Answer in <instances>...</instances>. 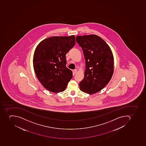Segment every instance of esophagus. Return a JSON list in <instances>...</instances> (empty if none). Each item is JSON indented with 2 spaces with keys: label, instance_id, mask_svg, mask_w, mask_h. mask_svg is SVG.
Here are the masks:
<instances>
[{
  "label": "esophagus",
  "instance_id": "1",
  "mask_svg": "<svg viewBox=\"0 0 146 146\" xmlns=\"http://www.w3.org/2000/svg\"><path fill=\"white\" fill-rule=\"evenodd\" d=\"M74 74H76V73H77V70L76 69H74Z\"/></svg>",
  "mask_w": 146,
  "mask_h": 146
}]
</instances>
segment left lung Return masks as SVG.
I'll return each mask as SVG.
<instances>
[{
	"instance_id": "obj_1",
	"label": "left lung",
	"mask_w": 146,
	"mask_h": 146,
	"mask_svg": "<svg viewBox=\"0 0 146 146\" xmlns=\"http://www.w3.org/2000/svg\"><path fill=\"white\" fill-rule=\"evenodd\" d=\"M85 59L84 77L80 90L88 94L99 92L109 82L114 72V58L109 46L95 35L77 36Z\"/></svg>"
}]
</instances>
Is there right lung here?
<instances>
[{
  "label": "right lung",
  "mask_w": 146,
  "mask_h": 146,
  "mask_svg": "<svg viewBox=\"0 0 146 146\" xmlns=\"http://www.w3.org/2000/svg\"><path fill=\"white\" fill-rule=\"evenodd\" d=\"M75 43V37L72 35L51 37L37 46L34 54V69L39 81L48 90L62 92L72 78V71L66 67V55Z\"/></svg>",
  "instance_id": "1"
}]
</instances>
